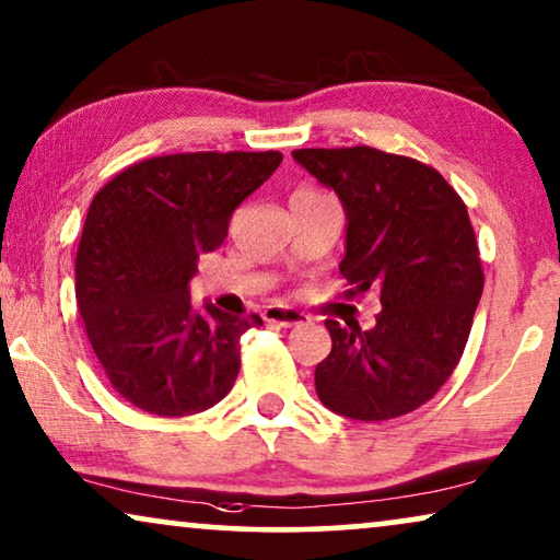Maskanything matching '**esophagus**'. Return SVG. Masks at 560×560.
Listing matches in <instances>:
<instances>
[{
	"label": "esophagus",
	"mask_w": 560,
	"mask_h": 560,
	"mask_svg": "<svg viewBox=\"0 0 560 560\" xmlns=\"http://www.w3.org/2000/svg\"><path fill=\"white\" fill-rule=\"evenodd\" d=\"M265 320L267 324H278V326H301L308 320V316L295 308H285V305H270V308H265Z\"/></svg>",
	"instance_id": "esophagus-1"
}]
</instances>
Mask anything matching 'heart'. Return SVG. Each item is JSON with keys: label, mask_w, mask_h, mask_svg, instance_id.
I'll return each instance as SVG.
<instances>
[{"label": "heart", "mask_w": 560, "mask_h": 560, "mask_svg": "<svg viewBox=\"0 0 560 560\" xmlns=\"http://www.w3.org/2000/svg\"><path fill=\"white\" fill-rule=\"evenodd\" d=\"M298 190H316V188H298Z\"/></svg>", "instance_id": "b5f03b06"}]
</instances>
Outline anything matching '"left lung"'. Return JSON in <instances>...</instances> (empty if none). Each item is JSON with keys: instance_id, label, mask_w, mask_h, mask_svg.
<instances>
[{"instance_id": "8db88e82", "label": "left lung", "mask_w": 560, "mask_h": 560, "mask_svg": "<svg viewBox=\"0 0 560 560\" xmlns=\"http://www.w3.org/2000/svg\"><path fill=\"white\" fill-rule=\"evenodd\" d=\"M293 158L334 188L347 211L339 270L351 293L380 290L377 324L328 318L331 354L316 393L351 420L418 410L456 370L469 339L485 272L462 196L435 167L366 144L308 148Z\"/></svg>"}]
</instances>
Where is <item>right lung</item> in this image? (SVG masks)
Segmentation results:
<instances>
[{"instance_id":"1","label":"right lung","mask_w":560,"mask_h":560,"mask_svg":"<svg viewBox=\"0 0 560 560\" xmlns=\"http://www.w3.org/2000/svg\"><path fill=\"white\" fill-rule=\"evenodd\" d=\"M267 152H180L135 163L89 206L75 303L112 387L160 418L203 412L240 374V339L262 318L190 305L198 257L226 240L244 198L278 171Z\"/></svg>"}]
</instances>
